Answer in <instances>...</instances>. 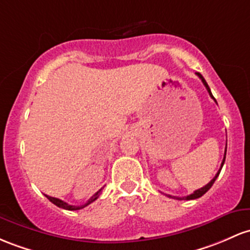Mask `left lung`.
<instances>
[{
	"instance_id": "1",
	"label": "left lung",
	"mask_w": 250,
	"mask_h": 250,
	"mask_svg": "<svg viewBox=\"0 0 250 250\" xmlns=\"http://www.w3.org/2000/svg\"><path fill=\"white\" fill-rule=\"evenodd\" d=\"M197 76H198L199 78L202 79L203 84H204V86L207 87V90H208V92H209L210 97L212 98V100L215 101V102H216L215 97H213L212 94H211V90H210L209 85H208L207 82H205L204 77H203V76H202L201 73H199V72H197ZM216 103H217V102H216ZM226 154H227V148H226V152H224V158H223V161H222V164H221V168L218 169V172H217V173H216L215 177H213V179L211 180V182H210L209 184H207V185H205V186H203L202 188H198V190H196V191H194L193 193L188 194V196H186V197H174V196H171V194H167V197H171V198H174V199H179V201H182V199H186V201H191V199H197V198H199V197H202L203 194H204V193H207V192L210 190V188H211V186L213 185V183H215V180L217 179V177H218V175H219V172H221L222 167H223V165H224V161H226Z\"/></svg>"
}]
</instances>
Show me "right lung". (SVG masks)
I'll return each instance as SVG.
<instances>
[{
	"mask_svg": "<svg viewBox=\"0 0 250 250\" xmlns=\"http://www.w3.org/2000/svg\"><path fill=\"white\" fill-rule=\"evenodd\" d=\"M102 190H103V188H101V190H98L97 192H96V193L94 194V196H92L91 198L89 199V201H87L86 203H85L84 205H79V207H76V205H70V204H67L66 202L62 201V199L54 198V197L47 196V194H45V196L47 197V199H48L49 202H52V203H53L54 205H57V207L62 208V209H65V210H70V211H73V210H81V209H83V208L87 207V205H89V204H91L92 202H95L96 199H97L98 197H100V194H101V192H102Z\"/></svg>",
	"mask_w": 250,
	"mask_h": 250,
	"instance_id": "obj_1",
	"label": "right lung"
}]
</instances>
